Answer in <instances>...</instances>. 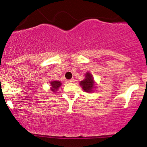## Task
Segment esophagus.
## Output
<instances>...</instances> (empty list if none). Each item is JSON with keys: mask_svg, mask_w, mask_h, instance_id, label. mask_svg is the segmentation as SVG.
Here are the masks:
<instances>
[{"mask_svg": "<svg viewBox=\"0 0 147 147\" xmlns=\"http://www.w3.org/2000/svg\"><path fill=\"white\" fill-rule=\"evenodd\" d=\"M75 82V79H74V78L69 80L67 81V82H69V83H72V82Z\"/></svg>", "mask_w": 147, "mask_h": 147, "instance_id": "esophagus-1", "label": "esophagus"}]
</instances>
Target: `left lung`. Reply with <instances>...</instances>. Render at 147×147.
I'll use <instances>...</instances> for the list:
<instances>
[{"label": "left lung", "mask_w": 147, "mask_h": 147, "mask_svg": "<svg viewBox=\"0 0 147 147\" xmlns=\"http://www.w3.org/2000/svg\"><path fill=\"white\" fill-rule=\"evenodd\" d=\"M85 78L80 82V85L82 87V90L86 92L92 93L94 92V90L96 88V83L94 80L92 75L90 72H87L85 74Z\"/></svg>", "instance_id": "obj_1"}]
</instances>
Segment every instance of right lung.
<instances>
[{"mask_svg": "<svg viewBox=\"0 0 147 147\" xmlns=\"http://www.w3.org/2000/svg\"><path fill=\"white\" fill-rule=\"evenodd\" d=\"M50 90L55 92L57 91V90L59 89V87L62 85V83L60 81L58 80H53L50 82Z\"/></svg>", "mask_w": 147, "mask_h": 147, "instance_id": "right-lung-1", "label": "right lung"}]
</instances>
